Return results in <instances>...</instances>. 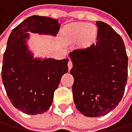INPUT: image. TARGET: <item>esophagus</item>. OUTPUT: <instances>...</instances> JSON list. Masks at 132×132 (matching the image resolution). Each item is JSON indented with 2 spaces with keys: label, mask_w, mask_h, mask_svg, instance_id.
I'll use <instances>...</instances> for the list:
<instances>
[{
  "label": "esophagus",
  "mask_w": 132,
  "mask_h": 132,
  "mask_svg": "<svg viewBox=\"0 0 132 132\" xmlns=\"http://www.w3.org/2000/svg\"><path fill=\"white\" fill-rule=\"evenodd\" d=\"M71 68H72V62H71V61L70 60L69 62H68V69H69V70Z\"/></svg>",
  "instance_id": "obj_1"
}]
</instances>
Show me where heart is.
Here are the masks:
<instances>
[{"label": "heart", "instance_id": "heart-1", "mask_svg": "<svg viewBox=\"0 0 132 132\" xmlns=\"http://www.w3.org/2000/svg\"><path fill=\"white\" fill-rule=\"evenodd\" d=\"M63 32L70 40H79L81 45L88 46L94 41L96 27L87 22H75L65 26Z\"/></svg>", "mask_w": 132, "mask_h": 132}]
</instances>
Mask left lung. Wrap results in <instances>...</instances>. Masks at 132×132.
<instances>
[{"label": "left lung", "mask_w": 132, "mask_h": 132, "mask_svg": "<svg viewBox=\"0 0 132 132\" xmlns=\"http://www.w3.org/2000/svg\"><path fill=\"white\" fill-rule=\"evenodd\" d=\"M96 43L69 53L73 67L74 102L87 117L114 110L124 94L128 57L122 37L107 23L97 21Z\"/></svg>", "instance_id": "8db88e82"}]
</instances>
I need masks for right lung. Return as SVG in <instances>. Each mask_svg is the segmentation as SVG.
<instances>
[{
    "instance_id": "1",
    "label": "right lung",
    "mask_w": 132,
    "mask_h": 132,
    "mask_svg": "<svg viewBox=\"0 0 132 132\" xmlns=\"http://www.w3.org/2000/svg\"><path fill=\"white\" fill-rule=\"evenodd\" d=\"M60 27L57 19L33 15L18 25L8 39L1 79L11 103L22 113L34 115L46 112L61 78L68 71V58L34 57L28 45L29 32L55 37Z\"/></svg>"
}]
</instances>
